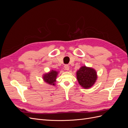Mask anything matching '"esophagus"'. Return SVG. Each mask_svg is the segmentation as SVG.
<instances>
[{
  "label": "esophagus",
  "mask_w": 128,
  "mask_h": 128,
  "mask_svg": "<svg viewBox=\"0 0 128 128\" xmlns=\"http://www.w3.org/2000/svg\"><path fill=\"white\" fill-rule=\"evenodd\" d=\"M64 67L65 70H68L69 69V66L68 64H65Z\"/></svg>",
  "instance_id": "1"
}]
</instances>
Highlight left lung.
I'll return each instance as SVG.
<instances>
[{"label": "left lung", "mask_w": 128, "mask_h": 128, "mask_svg": "<svg viewBox=\"0 0 128 128\" xmlns=\"http://www.w3.org/2000/svg\"><path fill=\"white\" fill-rule=\"evenodd\" d=\"M76 77L81 86L84 88H88L95 83L97 75L94 68L83 66L76 72Z\"/></svg>", "instance_id": "obj_1"}]
</instances>
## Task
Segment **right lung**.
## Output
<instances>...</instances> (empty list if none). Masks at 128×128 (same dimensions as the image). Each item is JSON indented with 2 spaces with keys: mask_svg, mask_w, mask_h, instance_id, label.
<instances>
[{
  "mask_svg": "<svg viewBox=\"0 0 128 128\" xmlns=\"http://www.w3.org/2000/svg\"><path fill=\"white\" fill-rule=\"evenodd\" d=\"M58 74V72L52 70L49 72L44 74V76H42V78H43L44 80L46 83L54 86V82H56V81Z\"/></svg>",
  "mask_w": 128,
  "mask_h": 128,
  "instance_id": "right-lung-1",
  "label": "right lung"
}]
</instances>
